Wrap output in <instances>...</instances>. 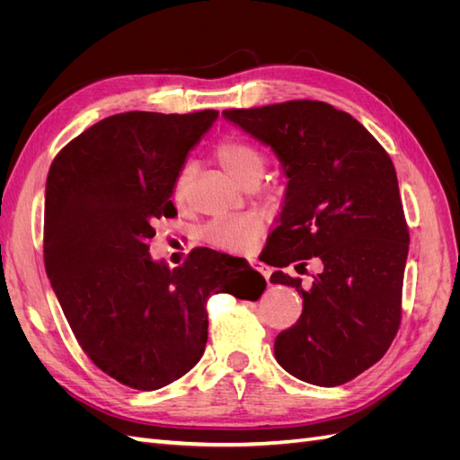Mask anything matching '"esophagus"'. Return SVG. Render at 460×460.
<instances>
[{"label": "esophagus", "mask_w": 460, "mask_h": 460, "mask_svg": "<svg viewBox=\"0 0 460 460\" xmlns=\"http://www.w3.org/2000/svg\"><path fill=\"white\" fill-rule=\"evenodd\" d=\"M252 267L255 269V270H259L264 278H267V280H269V278H270V269L267 267V264H264V262H261V261H252Z\"/></svg>", "instance_id": "obj_1"}]
</instances>
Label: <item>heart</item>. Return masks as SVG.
<instances>
[{"instance_id":"b5f03b06","label":"heart","mask_w":460,"mask_h":460,"mask_svg":"<svg viewBox=\"0 0 460 460\" xmlns=\"http://www.w3.org/2000/svg\"><path fill=\"white\" fill-rule=\"evenodd\" d=\"M215 157L222 166V171L240 186H243L252 178H261L264 169L262 153L243 140H226L218 144L215 149ZM190 180L191 169L184 166L178 172L172 186V198L176 203H182L186 199ZM261 230V220L252 215L218 218L205 228V240L218 249H225V252L243 253L257 243Z\"/></svg>"}]
</instances>
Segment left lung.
<instances>
[{"mask_svg": "<svg viewBox=\"0 0 460 460\" xmlns=\"http://www.w3.org/2000/svg\"><path fill=\"white\" fill-rule=\"evenodd\" d=\"M222 117L272 149L288 178L267 262L296 270L316 257L311 288L276 270L272 284L303 296L297 324L278 333L274 357L296 378L333 387L384 357L401 323L409 230L395 166L349 113L297 100Z\"/></svg>", "mask_w": 460, "mask_h": 460, "instance_id": "left-lung-1", "label": "left lung"}]
</instances>
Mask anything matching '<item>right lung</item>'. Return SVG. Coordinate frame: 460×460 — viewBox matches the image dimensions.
<instances>
[{
  "instance_id": "right-lung-1",
  "label": "right lung",
  "mask_w": 460,
  "mask_h": 460,
  "mask_svg": "<svg viewBox=\"0 0 460 460\" xmlns=\"http://www.w3.org/2000/svg\"><path fill=\"white\" fill-rule=\"evenodd\" d=\"M217 111L107 117L61 149L46 182L44 262L82 349L111 378L153 392L199 363L207 299L257 301L252 267L226 280L222 255L196 249L178 269L149 255L153 222L176 217L172 186Z\"/></svg>"
}]
</instances>
